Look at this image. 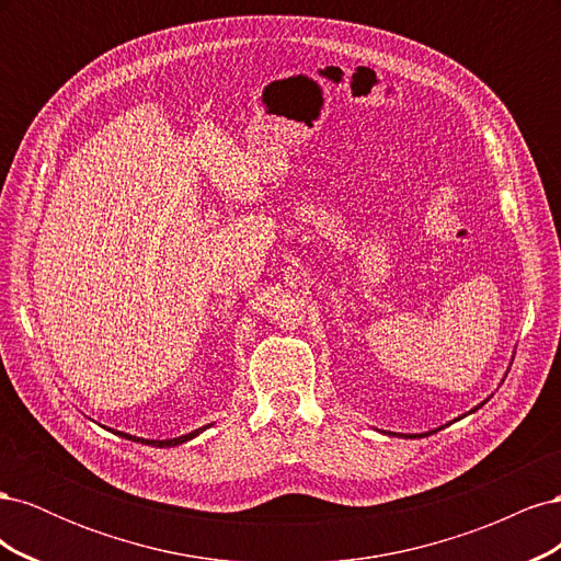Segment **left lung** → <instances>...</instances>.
Segmentation results:
<instances>
[{"label": "left lung", "mask_w": 561, "mask_h": 561, "mask_svg": "<svg viewBox=\"0 0 561 561\" xmlns=\"http://www.w3.org/2000/svg\"><path fill=\"white\" fill-rule=\"evenodd\" d=\"M484 402H486V400H484ZM484 402H482V404H484ZM482 404H478V407H474V410H480V407H482ZM474 410H470V412H474ZM431 433H435V431H431ZM431 433H421V435H400V437H428ZM386 435H398V433H386Z\"/></svg>", "instance_id": "1"}]
</instances>
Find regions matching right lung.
<instances>
[{"instance_id": "right-lung-1", "label": "right lung", "mask_w": 561, "mask_h": 561, "mask_svg": "<svg viewBox=\"0 0 561 561\" xmlns=\"http://www.w3.org/2000/svg\"><path fill=\"white\" fill-rule=\"evenodd\" d=\"M206 428H208V426H203V428H198V431H192V433L180 435V437H173V439H142V437H135V435H128V433H122V431H118L116 435L128 437V439H133V443L151 445V447H175V445H182V443H190V439H194L198 433H203V431H206Z\"/></svg>"}]
</instances>
